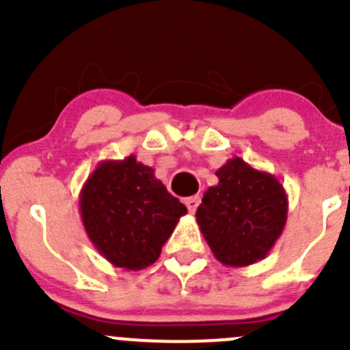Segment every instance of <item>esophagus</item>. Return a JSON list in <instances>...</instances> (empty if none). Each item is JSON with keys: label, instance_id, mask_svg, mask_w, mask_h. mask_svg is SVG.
I'll return each instance as SVG.
<instances>
[{"label": "esophagus", "instance_id": "obj_1", "mask_svg": "<svg viewBox=\"0 0 350 350\" xmlns=\"http://www.w3.org/2000/svg\"><path fill=\"white\" fill-rule=\"evenodd\" d=\"M184 203H185V206H187V210H189L191 213H194V212H196L198 205H200V198H198V196H189V198H185Z\"/></svg>", "mask_w": 350, "mask_h": 350}]
</instances>
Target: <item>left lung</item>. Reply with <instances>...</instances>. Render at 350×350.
Wrapping results in <instances>:
<instances>
[{"mask_svg": "<svg viewBox=\"0 0 350 350\" xmlns=\"http://www.w3.org/2000/svg\"><path fill=\"white\" fill-rule=\"evenodd\" d=\"M217 185L203 194L196 221L213 256L226 267H249L267 258L287 221V194L277 178L247 165L226 161Z\"/></svg>", "mask_w": 350, "mask_h": 350, "instance_id": "left-lung-1", "label": "left lung"}]
</instances>
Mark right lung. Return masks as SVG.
Instances as JSON below:
<instances>
[{
  "instance_id": "1",
  "label": "right lung",
  "mask_w": 350,
  "mask_h": 350,
  "mask_svg": "<svg viewBox=\"0 0 350 350\" xmlns=\"http://www.w3.org/2000/svg\"><path fill=\"white\" fill-rule=\"evenodd\" d=\"M80 217L96 250L116 268L144 270L187 208L135 156L101 161L83 184Z\"/></svg>"
}]
</instances>
